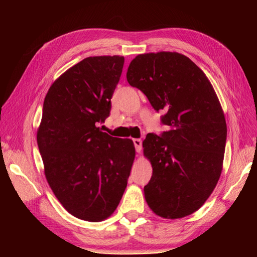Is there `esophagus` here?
Returning <instances> with one entry per match:
<instances>
[{
  "mask_svg": "<svg viewBox=\"0 0 257 257\" xmlns=\"http://www.w3.org/2000/svg\"><path fill=\"white\" fill-rule=\"evenodd\" d=\"M133 142H134L135 149H136L137 153H141V151H142V139L135 138V139H133Z\"/></svg>",
  "mask_w": 257,
  "mask_h": 257,
  "instance_id": "esophagus-1",
  "label": "esophagus"
}]
</instances>
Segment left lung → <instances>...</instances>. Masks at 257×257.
<instances>
[{"mask_svg": "<svg viewBox=\"0 0 257 257\" xmlns=\"http://www.w3.org/2000/svg\"><path fill=\"white\" fill-rule=\"evenodd\" d=\"M127 80L146 95L167 132L147 134L144 155L153 175L144 187L151 210L165 219L197 211L219 180L227 123L216 94L201 69L177 52L139 54Z\"/></svg>", "mask_w": 257, "mask_h": 257, "instance_id": "obj_1", "label": "left lung"}]
</instances>
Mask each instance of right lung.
I'll return each mask as SVG.
<instances>
[{"label":"right lung","instance_id":"right-lung-1","mask_svg":"<svg viewBox=\"0 0 257 257\" xmlns=\"http://www.w3.org/2000/svg\"><path fill=\"white\" fill-rule=\"evenodd\" d=\"M123 56H89L61 75L47 92L37 144L46 180L78 219L98 222L118 207L135 159L132 139L101 132L110 115Z\"/></svg>","mask_w":257,"mask_h":257}]
</instances>
